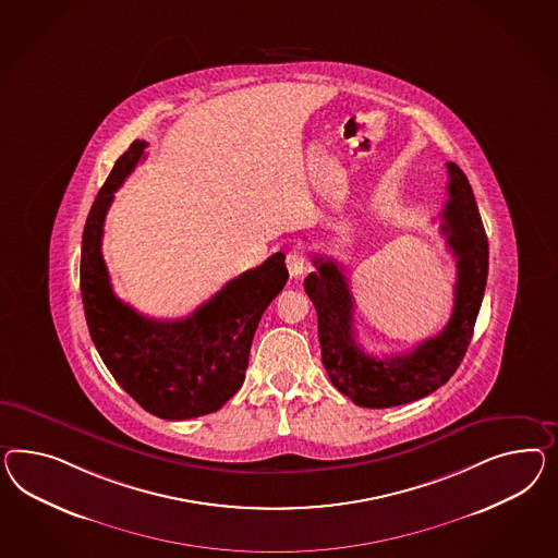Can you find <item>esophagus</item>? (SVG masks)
Masks as SVG:
<instances>
[{
    "mask_svg": "<svg viewBox=\"0 0 558 558\" xmlns=\"http://www.w3.org/2000/svg\"><path fill=\"white\" fill-rule=\"evenodd\" d=\"M287 268L290 271V276L292 278H299L302 276L306 268H308V257L304 254V250L302 247H292L290 252L287 254Z\"/></svg>",
    "mask_w": 558,
    "mask_h": 558,
    "instance_id": "obj_1",
    "label": "esophagus"
}]
</instances>
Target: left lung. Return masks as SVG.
Returning a JSON list of instances; mask_svg holds the SVG:
<instances>
[{
    "label": "left lung",
    "instance_id": "left-lung-1",
    "mask_svg": "<svg viewBox=\"0 0 558 558\" xmlns=\"http://www.w3.org/2000/svg\"><path fill=\"white\" fill-rule=\"evenodd\" d=\"M449 198L440 213V231L457 257L452 315L442 331L404 355L376 357L353 332V296L345 274L331 257H315L317 271L304 278V290L317 308L323 365L332 386L357 407H400L438 390L457 372L468 351L487 284L489 245L468 177L447 162Z\"/></svg>",
    "mask_w": 558,
    "mask_h": 558
}]
</instances>
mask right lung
<instances>
[{"instance_id":"1","label":"right lung","mask_w":558,"mask_h":558,"mask_svg":"<svg viewBox=\"0 0 558 558\" xmlns=\"http://www.w3.org/2000/svg\"><path fill=\"white\" fill-rule=\"evenodd\" d=\"M146 146L136 140L121 154L90 207L81 245V296L90 339L121 388L154 416L186 421L211 414L240 390L259 318L287 284L288 270L278 252L179 320H154L121 302L101 254L104 223L113 193Z\"/></svg>"}]
</instances>
